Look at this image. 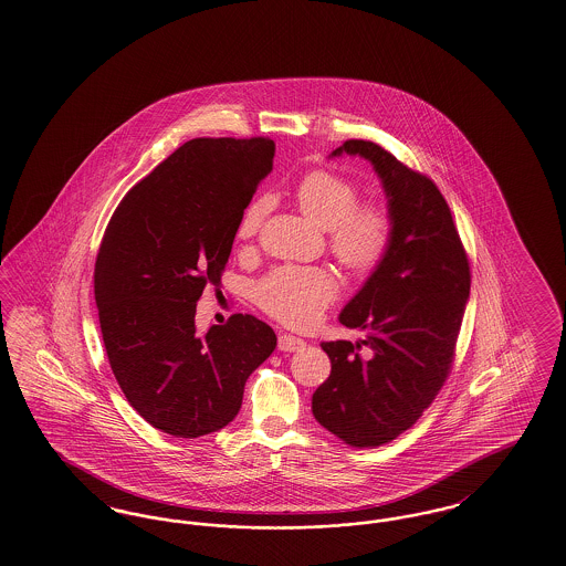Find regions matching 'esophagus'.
Masks as SVG:
<instances>
[{"label": "esophagus", "mask_w": 566, "mask_h": 566, "mask_svg": "<svg viewBox=\"0 0 566 566\" xmlns=\"http://www.w3.org/2000/svg\"><path fill=\"white\" fill-rule=\"evenodd\" d=\"M306 347V340L300 339V337H293V335H287V333H283V335H279V349L281 352H300V349H304Z\"/></svg>", "instance_id": "34e87169"}]
</instances>
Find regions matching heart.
I'll return each mask as SVG.
<instances>
[{"mask_svg": "<svg viewBox=\"0 0 566 566\" xmlns=\"http://www.w3.org/2000/svg\"><path fill=\"white\" fill-rule=\"evenodd\" d=\"M300 209L314 223L328 229V243L337 259L366 271L385 256L390 243V217L376 205H357L359 190L349 179L331 171H312L295 188ZM273 209V196H256L240 217L238 235H256ZM339 293V281L323 266H279L256 285V304L290 326H312Z\"/></svg>", "mask_w": 566, "mask_h": 566, "instance_id": "obj_1", "label": "heart"}]
</instances>
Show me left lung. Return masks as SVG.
<instances>
[{"instance_id": "obj_1", "label": "left lung", "mask_w": 566, "mask_h": 566, "mask_svg": "<svg viewBox=\"0 0 566 566\" xmlns=\"http://www.w3.org/2000/svg\"><path fill=\"white\" fill-rule=\"evenodd\" d=\"M371 163L387 195L390 243L339 314L366 339L323 343L331 376L312 413L352 447H380L420 420L451 371L469 300V260L437 184L370 140H347L331 157ZM368 346L366 355L358 349Z\"/></svg>"}]
</instances>
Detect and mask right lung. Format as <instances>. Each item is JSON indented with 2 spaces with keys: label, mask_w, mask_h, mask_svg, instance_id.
Segmentation results:
<instances>
[{
  "label": "right lung",
  "mask_w": 566,
  "mask_h": 566,
  "mask_svg": "<svg viewBox=\"0 0 566 566\" xmlns=\"http://www.w3.org/2000/svg\"><path fill=\"white\" fill-rule=\"evenodd\" d=\"M273 157L269 138H195L124 196L105 229L95 262L105 352L129 405L165 434L226 428L248 376L275 352V331L250 314L205 335L195 323Z\"/></svg>",
  "instance_id": "add662e5"
}]
</instances>
